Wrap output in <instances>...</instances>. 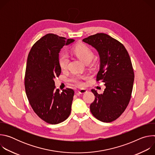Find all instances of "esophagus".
I'll use <instances>...</instances> for the list:
<instances>
[{"label": "esophagus", "instance_id": "obj_1", "mask_svg": "<svg viewBox=\"0 0 155 155\" xmlns=\"http://www.w3.org/2000/svg\"><path fill=\"white\" fill-rule=\"evenodd\" d=\"M78 93L83 94L86 93L87 92V90L86 89H84V88H81V89H80L78 91Z\"/></svg>", "mask_w": 155, "mask_h": 155}]
</instances>
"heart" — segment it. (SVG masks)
Returning <instances> with one entry per match:
<instances>
[{"mask_svg": "<svg viewBox=\"0 0 155 155\" xmlns=\"http://www.w3.org/2000/svg\"><path fill=\"white\" fill-rule=\"evenodd\" d=\"M73 52L74 54L84 63L90 62L92 59L94 53L91 48L85 45L84 43L78 44L73 48ZM69 61V56L66 52H62L59 54L58 62L60 68L62 69L67 68ZM87 78L85 75H81L79 74H75L72 75L69 81L77 86H83L84 83L83 81Z\"/></svg>", "mask_w": 155, "mask_h": 155, "instance_id": "heart-1", "label": "heart"}]
</instances>
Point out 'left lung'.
Listing matches in <instances>:
<instances>
[{"instance_id": "1", "label": "left lung", "mask_w": 155, "mask_h": 155, "mask_svg": "<svg viewBox=\"0 0 155 155\" xmlns=\"http://www.w3.org/2000/svg\"><path fill=\"white\" fill-rule=\"evenodd\" d=\"M83 41L98 51L100 69L96 80L106 87L101 94L91 90L95 99L90 105L91 112L102 122H112L124 112L130 99L134 80L130 58L123 44L106 34L97 33Z\"/></svg>"}]
</instances>
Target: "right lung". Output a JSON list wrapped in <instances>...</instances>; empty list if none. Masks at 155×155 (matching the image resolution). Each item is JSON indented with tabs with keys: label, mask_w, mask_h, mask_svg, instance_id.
I'll list each match as a JSON object with an SVG mask.
<instances>
[{
	"label": "right lung",
	"mask_w": 155,
	"mask_h": 155,
	"mask_svg": "<svg viewBox=\"0 0 155 155\" xmlns=\"http://www.w3.org/2000/svg\"><path fill=\"white\" fill-rule=\"evenodd\" d=\"M74 41L48 34L34 43L28 54L25 77L26 93L34 112L49 124L65 121L71 112L74 91L66 88L59 93L54 78L61 72L58 62L61 49Z\"/></svg>",
	"instance_id": "add662e5"
}]
</instances>
